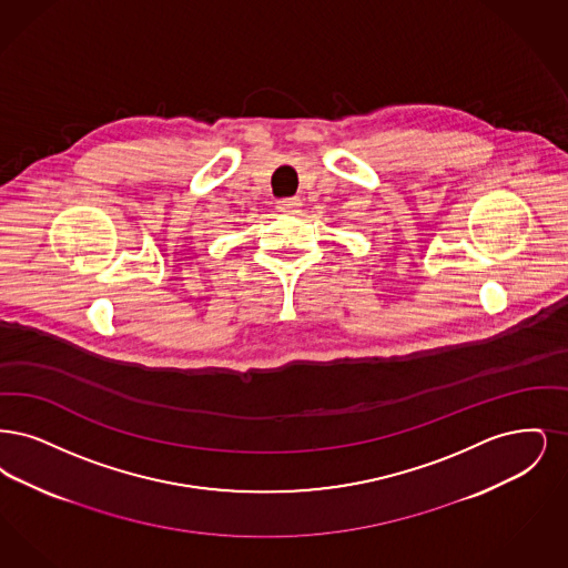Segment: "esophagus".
<instances>
[{"mask_svg": "<svg viewBox=\"0 0 568 568\" xmlns=\"http://www.w3.org/2000/svg\"><path fill=\"white\" fill-rule=\"evenodd\" d=\"M301 199L298 197H286V199H280L277 201V210L282 212V214H296L298 210H301Z\"/></svg>", "mask_w": 568, "mask_h": 568, "instance_id": "34e87169", "label": "esophagus"}]
</instances>
